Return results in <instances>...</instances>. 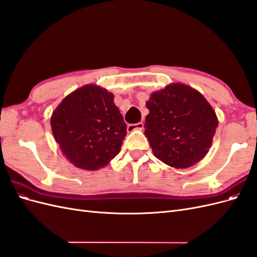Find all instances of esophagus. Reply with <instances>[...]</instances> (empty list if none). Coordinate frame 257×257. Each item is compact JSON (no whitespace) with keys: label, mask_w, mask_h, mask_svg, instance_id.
<instances>
[{"label":"esophagus","mask_w":257,"mask_h":257,"mask_svg":"<svg viewBox=\"0 0 257 257\" xmlns=\"http://www.w3.org/2000/svg\"><path fill=\"white\" fill-rule=\"evenodd\" d=\"M145 126V123L144 122H138V123H135V124H128L127 125V132H133V131H142Z\"/></svg>","instance_id":"obj_1"}]
</instances>
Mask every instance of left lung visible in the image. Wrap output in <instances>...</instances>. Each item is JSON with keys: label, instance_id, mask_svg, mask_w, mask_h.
<instances>
[{"label": "left lung", "instance_id": "8db88e82", "mask_svg": "<svg viewBox=\"0 0 257 257\" xmlns=\"http://www.w3.org/2000/svg\"><path fill=\"white\" fill-rule=\"evenodd\" d=\"M145 135L155 158L175 168L199 162L217 126L214 110L199 92L181 83L154 92L147 102Z\"/></svg>", "mask_w": 257, "mask_h": 257}]
</instances>
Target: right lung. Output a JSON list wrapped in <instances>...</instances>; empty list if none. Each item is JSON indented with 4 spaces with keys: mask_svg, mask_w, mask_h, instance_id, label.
<instances>
[{
    "mask_svg": "<svg viewBox=\"0 0 257 257\" xmlns=\"http://www.w3.org/2000/svg\"><path fill=\"white\" fill-rule=\"evenodd\" d=\"M113 94L88 84L66 96L51 116V130L62 152L76 167L96 170L120 152L126 124Z\"/></svg>",
    "mask_w": 257,
    "mask_h": 257,
    "instance_id": "right-lung-1",
    "label": "right lung"
}]
</instances>
